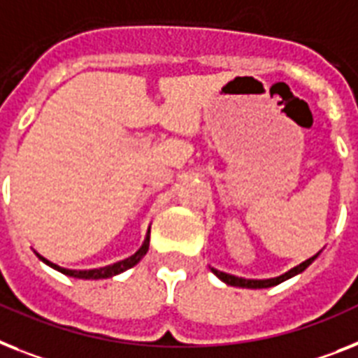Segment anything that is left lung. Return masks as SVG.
I'll return each instance as SVG.
<instances>
[{"label": "left lung", "instance_id": "left-lung-1", "mask_svg": "<svg viewBox=\"0 0 358 358\" xmlns=\"http://www.w3.org/2000/svg\"><path fill=\"white\" fill-rule=\"evenodd\" d=\"M320 254V252H318ZM318 254H315L313 258L306 259V262H302L300 265H296V267H292L291 271H287V273L280 274V276H276V278H265V280H252V278H241V276H234V274H229V273H223V271H217V268L210 267L212 273L217 276V278L221 280L223 283H227V285H232V287H243V289H267V287H274V285H278V283L285 282V280L292 278V276H296V274L303 273L309 265L315 262V259L318 258Z\"/></svg>", "mask_w": 358, "mask_h": 358}]
</instances>
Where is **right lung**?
Returning a JSON list of instances; mask_svg holds the SVG:
<instances>
[{
  "mask_svg": "<svg viewBox=\"0 0 358 358\" xmlns=\"http://www.w3.org/2000/svg\"><path fill=\"white\" fill-rule=\"evenodd\" d=\"M148 249H150V229H148V234L146 238H144V243L141 245V249L137 250V252L133 254V256H129V258L122 259V262H117V264L113 265H106V267H100V268H87V271H78V268H66L62 267V265H56L52 264L51 259L43 258L41 254L36 252L38 258L43 262L45 265H49V267L56 268L58 273L66 274V276H71V278H78V280H102V278H111V276H117V274L124 273V271H128V268H131L133 265H137L141 259L146 256Z\"/></svg>",
  "mask_w": 358,
  "mask_h": 358,
  "instance_id": "right-lung-1",
  "label": "right lung"
}]
</instances>
